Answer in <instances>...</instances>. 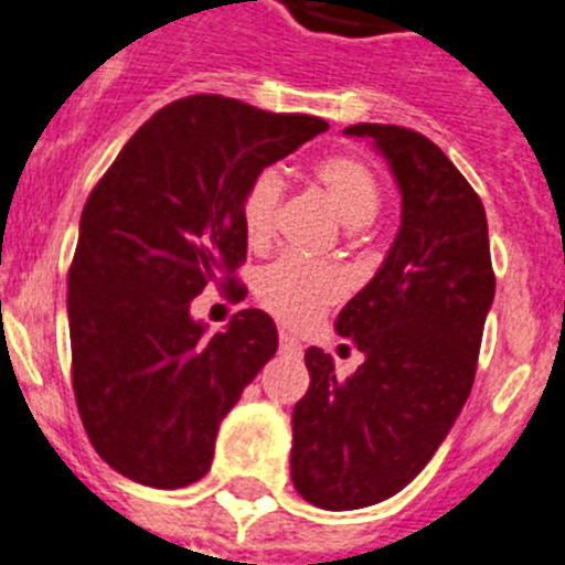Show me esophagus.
<instances>
[{"mask_svg": "<svg viewBox=\"0 0 565 565\" xmlns=\"http://www.w3.org/2000/svg\"><path fill=\"white\" fill-rule=\"evenodd\" d=\"M278 347H281L284 355H301V341L284 330H281V335H278Z\"/></svg>", "mask_w": 565, "mask_h": 565, "instance_id": "34e87169", "label": "esophagus"}]
</instances>
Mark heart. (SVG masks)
I'll use <instances>...</instances> for the list:
<instances>
[{"label": "heart", "mask_w": 565, "mask_h": 565, "mask_svg": "<svg viewBox=\"0 0 565 565\" xmlns=\"http://www.w3.org/2000/svg\"><path fill=\"white\" fill-rule=\"evenodd\" d=\"M318 184L335 215L350 230L366 227L381 213V181L364 159L350 153L323 156L312 164ZM284 195V175L278 167H264L244 190L242 227L253 249L267 247L276 235L278 207ZM343 296V278L330 264H312L281 255L255 276V298L264 310L289 327H307Z\"/></svg>", "instance_id": "heart-1"}]
</instances>
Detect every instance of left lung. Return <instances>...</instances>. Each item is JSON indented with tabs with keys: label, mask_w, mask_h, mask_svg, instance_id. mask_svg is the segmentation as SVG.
I'll return each mask as SVG.
<instances>
[{
	"label": "left lung",
	"mask_w": 565,
	"mask_h": 565,
	"mask_svg": "<svg viewBox=\"0 0 565 565\" xmlns=\"http://www.w3.org/2000/svg\"><path fill=\"white\" fill-rule=\"evenodd\" d=\"M343 134L375 141L404 207L384 267L335 321L364 364L338 377L327 352H303L310 390L292 409V483L332 512L381 503L429 463L472 392L494 298L487 210L444 150L398 125Z\"/></svg>",
	"instance_id": "obj_1"
}]
</instances>
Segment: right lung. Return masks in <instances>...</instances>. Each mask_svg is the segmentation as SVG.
Here are the masks:
<instances>
[{"instance_id": "1", "label": "right lung", "mask_w": 565, "mask_h": 565, "mask_svg": "<svg viewBox=\"0 0 565 565\" xmlns=\"http://www.w3.org/2000/svg\"><path fill=\"white\" fill-rule=\"evenodd\" d=\"M199 93L153 113L87 195L67 269L71 375L93 449L125 478H204L224 415L276 355V323L235 312L204 335L190 301L215 284L242 301V199L264 167L327 130Z\"/></svg>"}]
</instances>
